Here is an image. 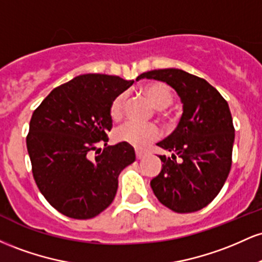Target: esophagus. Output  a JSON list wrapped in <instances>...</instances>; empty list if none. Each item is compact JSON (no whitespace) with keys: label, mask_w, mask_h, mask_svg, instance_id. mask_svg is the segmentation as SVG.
I'll return each instance as SVG.
<instances>
[{"label":"esophagus","mask_w":262,"mask_h":262,"mask_svg":"<svg viewBox=\"0 0 262 262\" xmlns=\"http://www.w3.org/2000/svg\"><path fill=\"white\" fill-rule=\"evenodd\" d=\"M135 155H137V159H143L145 156V152L140 151V150H135Z\"/></svg>","instance_id":"esophagus-1"}]
</instances>
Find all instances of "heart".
I'll return each mask as SVG.
<instances>
[{
	"label": "heart",
	"instance_id": "1",
	"mask_svg": "<svg viewBox=\"0 0 262 262\" xmlns=\"http://www.w3.org/2000/svg\"><path fill=\"white\" fill-rule=\"evenodd\" d=\"M141 92L151 102V104L156 108L160 116H166V108H169L173 101L172 91L166 83L160 82V81L149 82L141 87ZM125 102H127L125 93H121L112 101L110 113L113 119L121 118L123 111H124ZM159 135H160V130L152 123L139 124V123L127 122L117 128L114 132V138L117 141L127 143L138 149L145 148L149 143L158 139Z\"/></svg>",
	"mask_w": 262,
	"mask_h": 262
}]
</instances>
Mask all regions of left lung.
Segmentation results:
<instances>
[{
    "label": "left lung",
    "instance_id": "obj_1",
    "mask_svg": "<svg viewBox=\"0 0 262 262\" xmlns=\"http://www.w3.org/2000/svg\"><path fill=\"white\" fill-rule=\"evenodd\" d=\"M144 77L166 82L183 103L177 128L158 143L172 156L160 155L164 164L150 181L152 192L173 212H197L217 197L229 175L235 130L228 102L206 80L180 69L148 71L137 80Z\"/></svg>",
    "mask_w": 262,
    "mask_h": 262
}]
</instances>
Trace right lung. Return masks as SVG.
<instances>
[{"mask_svg": "<svg viewBox=\"0 0 262 262\" xmlns=\"http://www.w3.org/2000/svg\"><path fill=\"white\" fill-rule=\"evenodd\" d=\"M133 82L80 75L55 87L33 112L27 135L33 177L45 200L66 217L90 219L103 212L116 197L121 171L135 160L127 143L107 146L111 103Z\"/></svg>", "mask_w": 262, "mask_h": 262, "instance_id": "right-lung-1", "label": "right lung"}]
</instances>
